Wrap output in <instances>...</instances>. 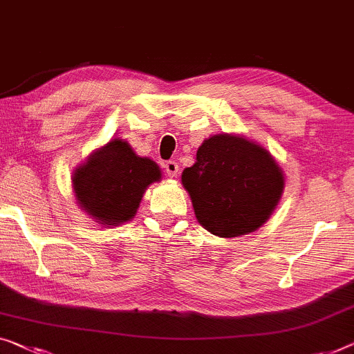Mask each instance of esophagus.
I'll use <instances>...</instances> for the list:
<instances>
[{"label":"esophagus","mask_w":354,"mask_h":354,"mask_svg":"<svg viewBox=\"0 0 354 354\" xmlns=\"http://www.w3.org/2000/svg\"><path fill=\"white\" fill-rule=\"evenodd\" d=\"M163 168H165V173H167L168 176H171V178L178 176L179 167H178V163H176L175 160H168V162H165V163H163Z\"/></svg>","instance_id":"esophagus-1"}]
</instances>
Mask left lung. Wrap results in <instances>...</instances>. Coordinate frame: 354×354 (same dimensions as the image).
I'll list each match as a JSON object with an SVG mask.
<instances>
[{
    "instance_id": "left-lung-1",
    "label": "left lung",
    "mask_w": 354,
    "mask_h": 354,
    "mask_svg": "<svg viewBox=\"0 0 354 354\" xmlns=\"http://www.w3.org/2000/svg\"><path fill=\"white\" fill-rule=\"evenodd\" d=\"M181 181L198 223L223 239L259 229L284 189L283 170L270 152L230 133L205 140L197 162L183 171Z\"/></svg>"
}]
</instances>
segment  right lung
Segmentation results:
<instances>
[{
    "instance_id": "add662e5",
    "label": "right lung",
    "mask_w": 354,
    "mask_h": 354,
    "mask_svg": "<svg viewBox=\"0 0 354 354\" xmlns=\"http://www.w3.org/2000/svg\"><path fill=\"white\" fill-rule=\"evenodd\" d=\"M160 178L154 160L136 156L127 141L114 138L93 151L71 181L81 208L111 227L133 218L146 189Z\"/></svg>"
}]
</instances>
